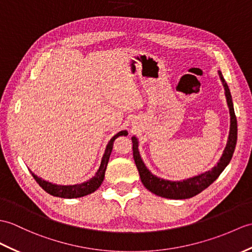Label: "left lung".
Here are the masks:
<instances>
[{
    "label": "left lung",
    "instance_id": "obj_1",
    "mask_svg": "<svg viewBox=\"0 0 252 252\" xmlns=\"http://www.w3.org/2000/svg\"><path fill=\"white\" fill-rule=\"evenodd\" d=\"M218 74L222 86L224 88L226 104L227 107H229L230 132L223 154H222L217 165H215L212 169L184 180H168L158 177L149 171L144 163L142 157H140L138 149V138L136 136H132L133 158L138 169L140 180H142L143 185L146 187V189L153 192L154 194L159 195L161 197L171 198V200H185V198H190L198 194V193H201L207 187L212 185L230 163L234 150H235L237 140V120L235 117V112H234L232 95L229 86H227L226 81L224 80L220 71H218Z\"/></svg>",
    "mask_w": 252,
    "mask_h": 252
}]
</instances>
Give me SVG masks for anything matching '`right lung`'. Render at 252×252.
<instances>
[{"label":"right lung","mask_w":252,"mask_h":252,"mask_svg":"<svg viewBox=\"0 0 252 252\" xmlns=\"http://www.w3.org/2000/svg\"><path fill=\"white\" fill-rule=\"evenodd\" d=\"M122 135L125 136L127 135L126 130H122L118 132L116 135H114L112 138H110V140L106 146V149H105V153L102 157L101 164H99V167L96 171L95 175L89 180L84 181V183L76 184V185H57L38 177L37 175H35L32 171H30V173L32 174L34 179L36 180V183L42 187L47 193H49V194L54 196L63 197V198H76V197H81L88 194H91L92 192L96 191L99 188V186L102 185L105 177V171H106V167L109 161V157L113 150L115 139Z\"/></svg>","instance_id":"1"}]
</instances>
